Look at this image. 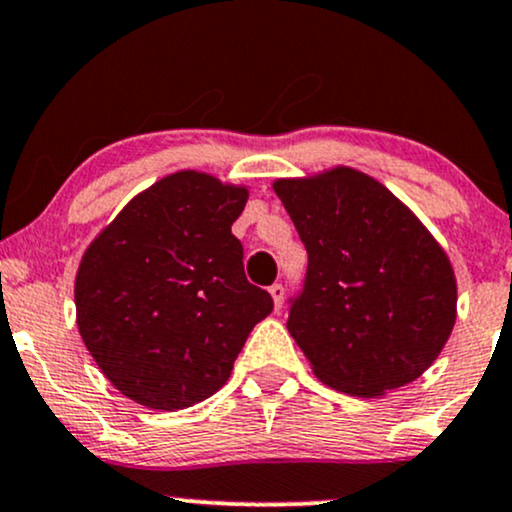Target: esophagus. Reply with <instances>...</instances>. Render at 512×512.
Here are the masks:
<instances>
[{"label": "esophagus", "mask_w": 512, "mask_h": 512, "mask_svg": "<svg viewBox=\"0 0 512 512\" xmlns=\"http://www.w3.org/2000/svg\"><path fill=\"white\" fill-rule=\"evenodd\" d=\"M269 293H272V300H274L276 310H281V305H283V295H286V291H283L281 283H274V286L269 288Z\"/></svg>", "instance_id": "1"}]
</instances>
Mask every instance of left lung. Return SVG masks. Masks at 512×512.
Here are the masks:
<instances>
[{
    "mask_svg": "<svg viewBox=\"0 0 512 512\" xmlns=\"http://www.w3.org/2000/svg\"><path fill=\"white\" fill-rule=\"evenodd\" d=\"M272 188L310 260L286 326L315 377L360 398L422 377L458 315L453 264L427 226L353 166Z\"/></svg>",
    "mask_w": 512,
    "mask_h": 512,
    "instance_id": "left-lung-1",
    "label": "left lung"
}]
</instances>
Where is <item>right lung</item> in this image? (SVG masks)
<instances>
[{"label":"right lung","instance_id":"add662e5","mask_svg":"<svg viewBox=\"0 0 512 512\" xmlns=\"http://www.w3.org/2000/svg\"><path fill=\"white\" fill-rule=\"evenodd\" d=\"M248 195L205 171H176L135 195L85 248L76 324L126 398L164 412L209 398L272 312V295L245 279L231 233Z\"/></svg>","mask_w":512,"mask_h":512}]
</instances>
